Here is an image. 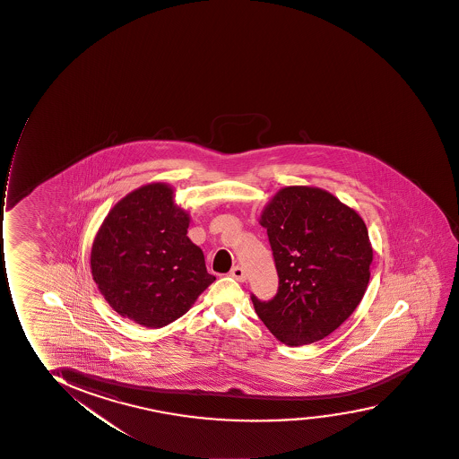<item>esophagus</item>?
<instances>
[{
  "mask_svg": "<svg viewBox=\"0 0 459 459\" xmlns=\"http://www.w3.org/2000/svg\"><path fill=\"white\" fill-rule=\"evenodd\" d=\"M230 274L238 281H245V279H247V276H245V271H243V268H240V266H234Z\"/></svg>",
  "mask_w": 459,
  "mask_h": 459,
  "instance_id": "1",
  "label": "esophagus"
}]
</instances>
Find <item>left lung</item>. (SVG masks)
Wrapping results in <instances>:
<instances>
[{"mask_svg":"<svg viewBox=\"0 0 459 459\" xmlns=\"http://www.w3.org/2000/svg\"><path fill=\"white\" fill-rule=\"evenodd\" d=\"M279 274L274 299L255 313L290 347L317 342L360 304L373 260L362 217L325 189L285 186L259 217Z\"/></svg>","mask_w":459,"mask_h":459,"instance_id":"8db88e82","label":"left lung"}]
</instances>
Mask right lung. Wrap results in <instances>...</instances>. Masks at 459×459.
<instances>
[{
  "label": "right lung",
  "instance_id": "add662e5",
  "mask_svg": "<svg viewBox=\"0 0 459 459\" xmlns=\"http://www.w3.org/2000/svg\"><path fill=\"white\" fill-rule=\"evenodd\" d=\"M188 211L166 183H148L109 211L91 249V271L112 309L161 328L182 317L216 277L186 236Z\"/></svg>",
  "mask_w": 459,
  "mask_h": 459
}]
</instances>
